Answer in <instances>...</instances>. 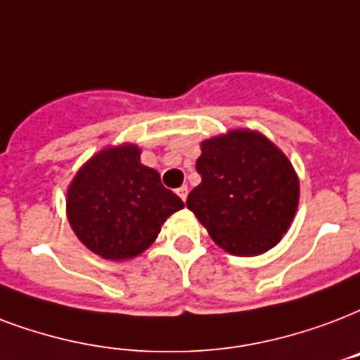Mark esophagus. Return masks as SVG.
<instances>
[{
	"instance_id": "esophagus-1",
	"label": "esophagus",
	"mask_w": 360,
	"mask_h": 360,
	"mask_svg": "<svg viewBox=\"0 0 360 360\" xmlns=\"http://www.w3.org/2000/svg\"><path fill=\"white\" fill-rule=\"evenodd\" d=\"M177 194H179V198L185 202L186 196H188V188H186V186H181V188H177Z\"/></svg>"
}]
</instances>
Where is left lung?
<instances>
[{"label": "left lung", "instance_id": "left-lung-1", "mask_svg": "<svg viewBox=\"0 0 360 360\" xmlns=\"http://www.w3.org/2000/svg\"><path fill=\"white\" fill-rule=\"evenodd\" d=\"M202 183L186 207L211 240L236 257H257L281 241L298 210L300 183L290 160L255 130H230L200 145Z\"/></svg>", "mask_w": 360, "mask_h": 360}]
</instances>
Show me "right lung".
I'll return each instance as SVG.
<instances>
[{
	"instance_id": "1",
	"label": "right lung",
	"mask_w": 360,
	"mask_h": 360,
	"mask_svg": "<svg viewBox=\"0 0 360 360\" xmlns=\"http://www.w3.org/2000/svg\"><path fill=\"white\" fill-rule=\"evenodd\" d=\"M185 207L141 164L134 143L105 147L84 162L68 186L65 213L82 245L107 260H130L153 245L169 215Z\"/></svg>"
}]
</instances>
